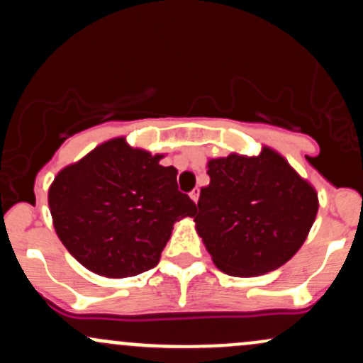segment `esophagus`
Segmentation results:
<instances>
[{
  "label": "esophagus",
  "mask_w": 363,
  "mask_h": 363,
  "mask_svg": "<svg viewBox=\"0 0 363 363\" xmlns=\"http://www.w3.org/2000/svg\"><path fill=\"white\" fill-rule=\"evenodd\" d=\"M189 196H191V200H193L194 203H198V200H200V189L194 188V189L189 193Z\"/></svg>",
  "instance_id": "1"
}]
</instances>
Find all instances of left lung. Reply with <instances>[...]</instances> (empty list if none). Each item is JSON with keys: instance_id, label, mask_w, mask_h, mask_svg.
<instances>
[{"instance_id": "8db88e82", "label": "left lung", "mask_w": 363, "mask_h": 363, "mask_svg": "<svg viewBox=\"0 0 363 363\" xmlns=\"http://www.w3.org/2000/svg\"><path fill=\"white\" fill-rule=\"evenodd\" d=\"M206 169L194 224L217 269L253 277L291 260L315 222V188L269 146L210 158Z\"/></svg>"}]
</instances>
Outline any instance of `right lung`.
<instances>
[{
  "mask_svg": "<svg viewBox=\"0 0 363 363\" xmlns=\"http://www.w3.org/2000/svg\"><path fill=\"white\" fill-rule=\"evenodd\" d=\"M163 155L101 143L62 169L48 191L57 236L87 270L133 277L160 260L175 222L193 217L194 203L177 189V169Z\"/></svg>",
  "mask_w": 363,
  "mask_h": 363,
  "instance_id": "right-lung-1",
  "label": "right lung"
}]
</instances>
